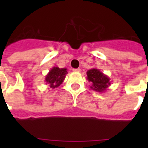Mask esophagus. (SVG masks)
Segmentation results:
<instances>
[{
  "mask_svg": "<svg viewBox=\"0 0 148 148\" xmlns=\"http://www.w3.org/2000/svg\"><path fill=\"white\" fill-rule=\"evenodd\" d=\"M73 71H74V72H77V73H79V72H81V69H80V68H77V69H73Z\"/></svg>",
  "mask_w": 148,
  "mask_h": 148,
  "instance_id": "34e87169",
  "label": "esophagus"
}]
</instances>
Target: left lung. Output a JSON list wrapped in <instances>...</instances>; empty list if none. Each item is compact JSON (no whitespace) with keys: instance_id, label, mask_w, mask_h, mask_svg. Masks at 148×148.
Segmentation results:
<instances>
[{"instance_id":"1","label":"left lung","mask_w":148,"mask_h":148,"mask_svg":"<svg viewBox=\"0 0 148 148\" xmlns=\"http://www.w3.org/2000/svg\"><path fill=\"white\" fill-rule=\"evenodd\" d=\"M87 79L91 83L90 89L99 93L107 91L108 87L111 84L110 77L97 68L88 70L87 71Z\"/></svg>"}]
</instances>
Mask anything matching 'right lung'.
<instances>
[{
    "label": "right lung",
    "instance_id": "obj_1",
    "mask_svg": "<svg viewBox=\"0 0 148 148\" xmlns=\"http://www.w3.org/2000/svg\"><path fill=\"white\" fill-rule=\"evenodd\" d=\"M67 74V68H59L55 66L53 67L45 76V82L48 84L50 88L54 89L58 88L64 82Z\"/></svg>",
    "mask_w": 148,
    "mask_h": 148
}]
</instances>
